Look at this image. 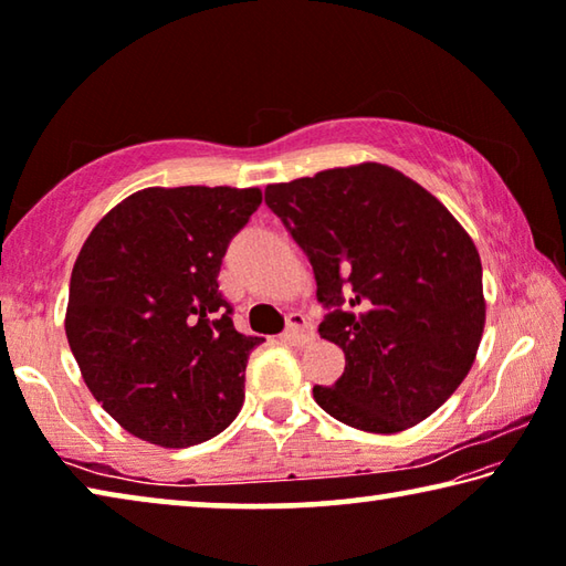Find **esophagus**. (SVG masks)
Returning <instances> with one entry per match:
<instances>
[{
    "label": "esophagus",
    "instance_id": "34e87169",
    "mask_svg": "<svg viewBox=\"0 0 566 566\" xmlns=\"http://www.w3.org/2000/svg\"><path fill=\"white\" fill-rule=\"evenodd\" d=\"M310 337H312V329H310V322H306L304 314H300V312L290 314V324H286L282 339L290 344H306L310 342Z\"/></svg>",
    "mask_w": 566,
    "mask_h": 566
}]
</instances>
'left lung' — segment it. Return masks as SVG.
Returning a JSON list of instances; mask_svg holds the SVG:
<instances>
[{
	"instance_id": "8db88e82",
	"label": "left lung",
	"mask_w": 566,
	"mask_h": 566,
	"mask_svg": "<svg viewBox=\"0 0 566 566\" xmlns=\"http://www.w3.org/2000/svg\"><path fill=\"white\" fill-rule=\"evenodd\" d=\"M310 256L329 314L322 339L344 352L317 405L354 429L395 434L454 395L482 342V260L452 212L415 179L364 161L264 189Z\"/></svg>"
}]
</instances>
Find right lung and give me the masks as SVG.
<instances>
[{
    "label": "right lung",
    "instance_id": "right-lung-1",
    "mask_svg": "<svg viewBox=\"0 0 566 566\" xmlns=\"http://www.w3.org/2000/svg\"><path fill=\"white\" fill-rule=\"evenodd\" d=\"M262 205L256 187H149L99 219L76 256L64 329L84 385L149 444L217 437L244 401L249 352L219 290L232 237Z\"/></svg>",
    "mask_w": 566,
    "mask_h": 566
}]
</instances>
